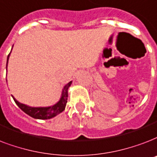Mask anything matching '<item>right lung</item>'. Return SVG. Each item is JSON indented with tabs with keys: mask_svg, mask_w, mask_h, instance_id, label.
<instances>
[{
	"mask_svg": "<svg viewBox=\"0 0 157 157\" xmlns=\"http://www.w3.org/2000/svg\"><path fill=\"white\" fill-rule=\"evenodd\" d=\"M10 54V52L8 57H7L6 68ZM71 81L68 82L64 88H63L62 97H61L59 101L56 105H54L53 106H50V107H29V106H27V105H24V104L18 102L15 98L13 97V96L12 97H13V99L15 100V104L20 107V109L24 111L25 113H27L28 115L31 116L32 118H38V119H49V118L57 115L58 113H62L65 109L66 105H67V90L69 88V86H71Z\"/></svg>",
	"mask_w": 157,
	"mask_h": 157,
	"instance_id": "obj_1",
	"label": "right lung"
}]
</instances>
